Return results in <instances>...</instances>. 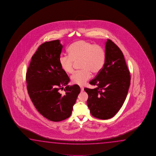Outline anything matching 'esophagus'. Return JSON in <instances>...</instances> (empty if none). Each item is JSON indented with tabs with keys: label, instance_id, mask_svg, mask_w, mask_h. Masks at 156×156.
<instances>
[{
	"label": "esophagus",
	"instance_id": "1",
	"mask_svg": "<svg viewBox=\"0 0 156 156\" xmlns=\"http://www.w3.org/2000/svg\"><path fill=\"white\" fill-rule=\"evenodd\" d=\"M80 88H81V92L83 91V90H84V88H83V87H81H81H80Z\"/></svg>",
	"mask_w": 156,
	"mask_h": 156
}]
</instances>
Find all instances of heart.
Segmentation results:
<instances>
[{"label": "heart", "instance_id": "b5f03b06", "mask_svg": "<svg viewBox=\"0 0 156 156\" xmlns=\"http://www.w3.org/2000/svg\"><path fill=\"white\" fill-rule=\"evenodd\" d=\"M69 55H61L59 59L61 68L68 74L74 72V62L80 63L81 71L71 77V82L83 86L91 77V73L97 75L101 72L105 63L106 53L103 47L93 45L86 40H79L68 48Z\"/></svg>", "mask_w": 156, "mask_h": 156}]
</instances>
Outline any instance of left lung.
Segmentation results:
<instances>
[{
    "instance_id": "obj_1",
    "label": "left lung",
    "mask_w": 156,
    "mask_h": 156,
    "mask_svg": "<svg viewBox=\"0 0 156 156\" xmlns=\"http://www.w3.org/2000/svg\"><path fill=\"white\" fill-rule=\"evenodd\" d=\"M105 63L94 79L90 81L94 89L85 88L87 105L93 116L101 119L114 117L121 108L130 84V75L124 55L110 39L105 45Z\"/></svg>"
}]
</instances>
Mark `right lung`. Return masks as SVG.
<instances>
[{"label":"right lung","instance_id":"1","mask_svg":"<svg viewBox=\"0 0 156 156\" xmlns=\"http://www.w3.org/2000/svg\"><path fill=\"white\" fill-rule=\"evenodd\" d=\"M62 48L59 40L40 45L32 56L26 77L28 93L35 108L53 122L70 116L81 90L77 85H67L69 77L59 61ZM63 89L65 94L62 95L60 92Z\"/></svg>","mask_w":156,"mask_h":156}]
</instances>
